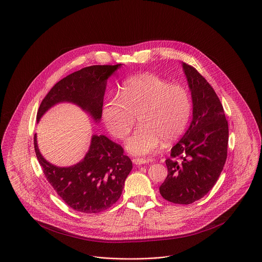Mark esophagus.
<instances>
[{
	"label": "esophagus",
	"instance_id": "obj_1",
	"mask_svg": "<svg viewBox=\"0 0 262 262\" xmlns=\"http://www.w3.org/2000/svg\"><path fill=\"white\" fill-rule=\"evenodd\" d=\"M134 164L136 165H143V164H147L149 163V159H143V158H136L133 160Z\"/></svg>",
	"mask_w": 262,
	"mask_h": 262
}]
</instances>
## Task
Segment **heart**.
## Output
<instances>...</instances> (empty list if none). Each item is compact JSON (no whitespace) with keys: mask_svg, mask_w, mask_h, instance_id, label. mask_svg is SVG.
Returning <instances> with one entry per match:
<instances>
[{"mask_svg":"<svg viewBox=\"0 0 262 262\" xmlns=\"http://www.w3.org/2000/svg\"><path fill=\"white\" fill-rule=\"evenodd\" d=\"M191 114L188 89L151 73L127 79L119 97H109L102 108V120L116 139H126L138 118L140 127L126 145L136 156L151 154L162 141L171 143L180 137Z\"/></svg>","mask_w":262,"mask_h":262,"instance_id":"b5f03b06","label":"heart"}]
</instances>
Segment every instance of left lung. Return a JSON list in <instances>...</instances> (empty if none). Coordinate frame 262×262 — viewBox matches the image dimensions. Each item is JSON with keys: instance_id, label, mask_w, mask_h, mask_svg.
I'll return each mask as SVG.
<instances>
[{"instance_id": "left-lung-1", "label": "left lung", "mask_w": 262, "mask_h": 262, "mask_svg": "<svg viewBox=\"0 0 262 262\" xmlns=\"http://www.w3.org/2000/svg\"><path fill=\"white\" fill-rule=\"evenodd\" d=\"M192 91V121L166 160L168 176L161 195L174 204L190 205L216 183L226 164L228 125L213 88L193 67L183 63Z\"/></svg>"}]
</instances>
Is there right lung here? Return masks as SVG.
Instances as JSON below:
<instances>
[{
	"instance_id": "obj_1",
	"label": "right lung",
	"mask_w": 262,
	"mask_h": 262,
	"mask_svg": "<svg viewBox=\"0 0 262 262\" xmlns=\"http://www.w3.org/2000/svg\"><path fill=\"white\" fill-rule=\"evenodd\" d=\"M120 66H91L62 78L42 99L36 120L49 108L62 101L79 105L99 120L107 78ZM34 146L38 163L53 190L71 209L83 213H98L114 205L132 170V161L124 154L122 147L103 135H93L85 158L69 168L53 166L43 159L36 145V134Z\"/></svg>"
}]
</instances>
